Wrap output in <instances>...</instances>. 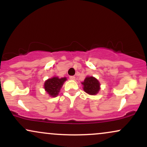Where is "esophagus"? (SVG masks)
I'll use <instances>...</instances> for the list:
<instances>
[{
    "mask_svg": "<svg viewBox=\"0 0 147 147\" xmlns=\"http://www.w3.org/2000/svg\"><path fill=\"white\" fill-rule=\"evenodd\" d=\"M70 79H72V80H75V76H70Z\"/></svg>",
    "mask_w": 147,
    "mask_h": 147,
    "instance_id": "obj_1",
    "label": "esophagus"
}]
</instances>
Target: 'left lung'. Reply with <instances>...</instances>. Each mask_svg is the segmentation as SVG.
Here are the masks:
<instances>
[{
  "label": "left lung",
  "instance_id": "8db88e82",
  "mask_svg": "<svg viewBox=\"0 0 147 147\" xmlns=\"http://www.w3.org/2000/svg\"><path fill=\"white\" fill-rule=\"evenodd\" d=\"M83 89L86 93L90 95H95L100 90V83L98 79L92 76H87L83 82Z\"/></svg>",
  "mask_w": 147,
  "mask_h": 147
}]
</instances>
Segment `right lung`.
Segmentation results:
<instances>
[{
  "instance_id": "1",
  "label": "right lung",
  "mask_w": 147,
  "mask_h": 147,
  "mask_svg": "<svg viewBox=\"0 0 147 147\" xmlns=\"http://www.w3.org/2000/svg\"><path fill=\"white\" fill-rule=\"evenodd\" d=\"M67 80L66 77L59 78L57 76L47 79L44 83V89L51 97H57L64 82Z\"/></svg>"
}]
</instances>
